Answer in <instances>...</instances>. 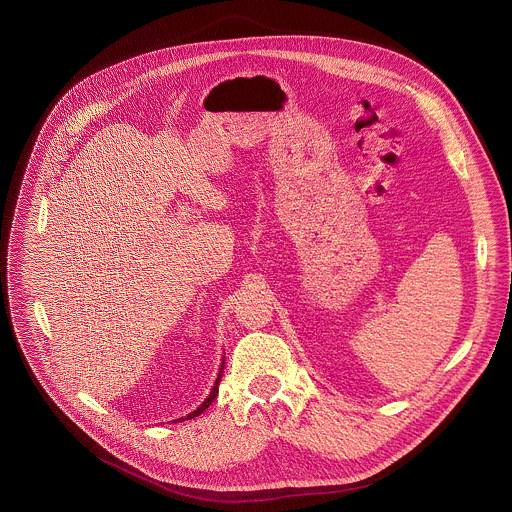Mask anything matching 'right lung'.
<instances>
[{
    "instance_id": "1",
    "label": "right lung",
    "mask_w": 512,
    "mask_h": 512,
    "mask_svg": "<svg viewBox=\"0 0 512 512\" xmlns=\"http://www.w3.org/2000/svg\"><path fill=\"white\" fill-rule=\"evenodd\" d=\"M222 369H224V363H222ZM220 381H222V371H220V375H218V379H216V383H214V387H212V393H210V397L206 398L192 414H188L186 416V420H190V418H194V416H200L212 402H214V398L218 397V385H220ZM180 420H184V418H180Z\"/></svg>"
}]
</instances>
